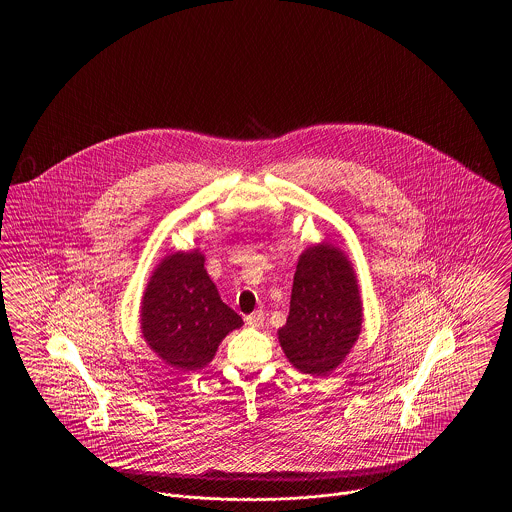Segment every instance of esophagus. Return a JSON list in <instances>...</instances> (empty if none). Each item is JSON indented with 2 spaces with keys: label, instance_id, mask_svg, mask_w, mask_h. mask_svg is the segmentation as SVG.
<instances>
[{
  "label": "esophagus",
  "instance_id": "esophagus-1",
  "mask_svg": "<svg viewBox=\"0 0 512 512\" xmlns=\"http://www.w3.org/2000/svg\"><path fill=\"white\" fill-rule=\"evenodd\" d=\"M263 322H265V313L263 311H255V313L245 317V324L251 326V328H259Z\"/></svg>",
  "mask_w": 512,
  "mask_h": 512
}]
</instances>
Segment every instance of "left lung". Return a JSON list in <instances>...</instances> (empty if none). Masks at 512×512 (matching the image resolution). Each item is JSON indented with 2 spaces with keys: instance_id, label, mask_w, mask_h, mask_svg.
Wrapping results in <instances>:
<instances>
[{
  "instance_id": "obj_1",
  "label": "left lung",
  "mask_w": 512,
  "mask_h": 512,
  "mask_svg": "<svg viewBox=\"0 0 512 512\" xmlns=\"http://www.w3.org/2000/svg\"><path fill=\"white\" fill-rule=\"evenodd\" d=\"M363 305L347 257L334 245L309 247L293 274L290 315L278 330L288 361L324 376L340 365L361 334Z\"/></svg>"
}]
</instances>
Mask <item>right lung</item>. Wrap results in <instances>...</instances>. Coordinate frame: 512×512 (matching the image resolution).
Returning a JSON list of instances; mask_svg holds the SVG:
<instances>
[{
	"instance_id": "obj_1",
	"label": "right lung",
	"mask_w": 512,
	"mask_h": 512,
	"mask_svg": "<svg viewBox=\"0 0 512 512\" xmlns=\"http://www.w3.org/2000/svg\"><path fill=\"white\" fill-rule=\"evenodd\" d=\"M199 251L172 253L155 268L142 301L147 345L167 363L197 370L213 361L222 338L244 324L222 303Z\"/></svg>"
}]
</instances>
